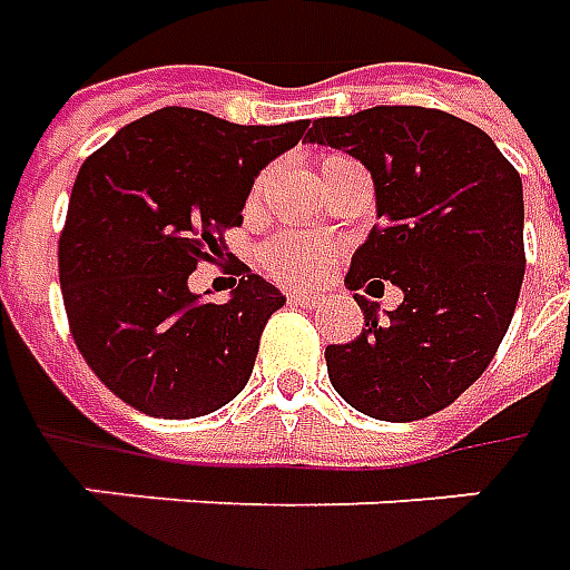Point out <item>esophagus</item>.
<instances>
[{
	"label": "esophagus",
	"instance_id": "esophagus-1",
	"mask_svg": "<svg viewBox=\"0 0 570 570\" xmlns=\"http://www.w3.org/2000/svg\"><path fill=\"white\" fill-rule=\"evenodd\" d=\"M288 301H292L294 306H309V309L318 304L316 294H288Z\"/></svg>",
	"mask_w": 570,
	"mask_h": 570
}]
</instances>
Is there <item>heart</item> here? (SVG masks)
<instances>
[{"instance_id": "1", "label": "heart", "mask_w": 570, "mask_h": 570, "mask_svg": "<svg viewBox=\"0 0 570 570\" xmlns=\"http://www.w3.org/2000/svg\"><path fill=\"white\" fill-rule=\"evenodd\" d=\"M346 165H353V159L346 156H337V153H328L318 159V171H322V180L331 177L334 171H341ZM266 175H261L254 180L252 199L261 196L264 189ZM337 254V245L328 239H318V236H304V233H285V236H276L273 242H266L261 248V264L269 276L282 282V285H292V288H306L318 278L325 276V269L334 261Z\"/></svg>"}]
</instances>
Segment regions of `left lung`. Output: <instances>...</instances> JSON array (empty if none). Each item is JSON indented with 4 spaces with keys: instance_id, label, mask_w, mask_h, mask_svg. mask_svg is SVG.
<instances>
[{
    "instance_id": "1",
    "label": "left lung",
    "mask_w": 570,
    "mask_h": 570,
    "mask_svg": "<svg viewBox=\"0 0 570 570\" xmlns=\"http://www.w3.org/2000/svg\"><path fill=\"white\" fill-rule=\"evenodd\" d=\"M309 144L356 156L374 177L377 217L346 285L405 301L386 322L365 294L362 334L325 350L331 386L377 421L448 407L491 365L524 276L522 177L494 140L430 107H371L316 119Z\"/></svg>"
}]
</instances>
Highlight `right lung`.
I'll list each match as a JSON object with an SVG mask.
<instances>
[{
  "label": "right lung",
  "mask_w": 570,
  "mask_h": 570,
  "mask_svg": "<svg viewBox=\"0 0 570 570\" xmlns=\"http://www.w3.org/2000/svg\"><path fill=\"white\" fill-rule=\"evenodd\" d=\"M306 125L163 107L82 163L58 242L60 292L79 353L122 402L187 421L245 390L285 297L239 261L224 266L239 278L227 304H202L187 278L224 261V229L242 227L254 177Z\"/></svg>",
  "instance_id": "add662e5"
}]
</instances>
